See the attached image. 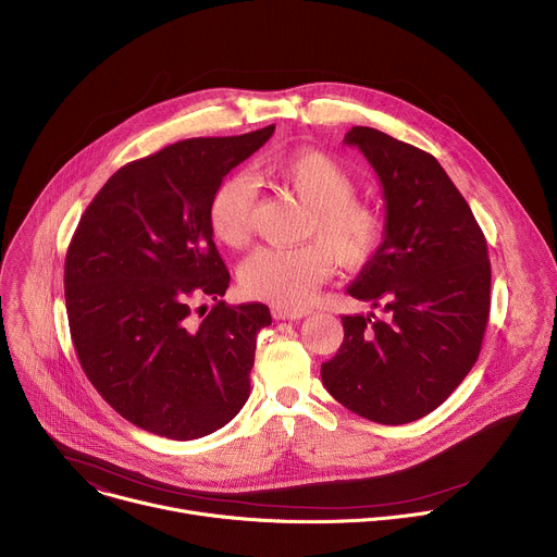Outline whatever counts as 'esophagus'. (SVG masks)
<instances>
[{
    "instance_id": "34e87169",
    "label": "esophagus",
    "mask_w": 557,
    "mask_h": 557,
    "mask_svg": "<svg viewBox=\"0 0 557 557\" xmlns=\"http://www.w3.org/2000/svg\"><path fill=\"white\" fill-rule=\"evenodd\" d=\"M273 317L275 320H301V317H308V308H284V306H273Z\"/></svg>"
}]
</instances>
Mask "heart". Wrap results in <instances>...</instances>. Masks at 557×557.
Instances as JSON below:
<instances>
[{
  "label": "heart",
  "instance_id": "heart-1",
  "mask_svg": "<svg viewBox=\"0 0 557 557\" xmlns=\"http://www.w3.org/2000/svg\"><path fill=\"white\" fill-rule=\"evenodd\" d=\"M267 176L310 209L306 235L317 243L295 249H258L240 267L247 295L297 308L335 269L366 267L383 243L381 213L355 198L357 183L335 158L304 151L267 168ZM253 189L245 178H226L209 205L213 235L226 247H243L251 233Z\"/></svg>",
  "mask_w": 557,
  "mask_h": 557
}]
</instances>
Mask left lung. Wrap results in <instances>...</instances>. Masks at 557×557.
Listing matches in <instances>:
<instances>
[{
	"instance_id": "8db88e82",
	"label": "left lung",
	"mask_w": 557,
	"mask_h": 557,
	"mask_svg": "<svg viewBox=\"0 0 557 557\" xmlns=\"http://www.w3.org/2000/svg\"><path fill=\"white\" fill-rule=\"evenodd\" d=\"M385 200L383 243L348 286L381 308L346 314L344 344L322 363L324 387L383 425L436 410L479 359L490 320L485 235L436 158L374 127H352Z\"/></svg>"
}]
</instances>
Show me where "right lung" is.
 Segmentation results:
<instances>
[{"label":"right lung","instance_id":"right-lung-1","mask_svg":"<svg viewBox=\"0 0 557 557\" xmlns=\"http://www.w3.org/2000/svg\"><path fill=\"white\" fill-rule=\"evenodd\" d=\"M273 132L189 138L140 158L78 220L63 275L74 350L97 392L140 430L202 438L249 399L256 337L271 312L220 299L231 275L209 205ZM205 296L216 306L196 323L193 304Z\"/></svg>","mask_w":557,"mask_h":557}]
</instances>
